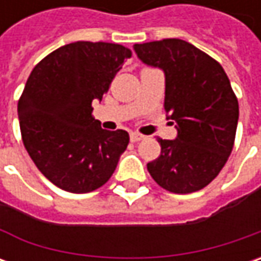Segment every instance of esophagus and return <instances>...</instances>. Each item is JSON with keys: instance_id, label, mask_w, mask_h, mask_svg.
<instances>
[{"instance_id": "34e87169", "label": "esophagus", "mask_w": 261, "mask_h": 261, "mask_svg": "<svg viewBox=\"0 0 261 261\" xmlns=\"http://www.w3.org/2000/svg\"><path fill=\"white\" fill-rule=\"evenodd\" d=\"M144 138H145V136L138 134V132H132V134H130V142H139V141H142Z\"/></svg>"}]
</instances>
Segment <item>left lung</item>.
I'll return each instance as SVG.
<instances>
[{"instance_id": "obj_1", "label": "left lung", "mask_w": 261, "mask_h": 261, "mask_svg": "<svg viewBox=\"0 0 261 261\" xmlns=\"http://www.w3.org/2000/svg\"><path fill=\"white\" fill-rule=\"evenodd\" d=\"M138 58L166 74L164 109L177 127L174 141L156 138L160 156L148 163L151 177L171 193L207 186L234 148L238 100L224 68L181 39L134 46Z\"/></svg>"}]
</instances>
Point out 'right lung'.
I'll use <instances>...</instances> for the list:
<instances>
[{"instance_id":"obj_1","label":"right lung","mask_w":261,"mask_h":261,"mask_svg":"<svg viewBox=\"0 0 261 261\" xmlns=\"http://www.w3.org/2000/svg\"><path fill=\"white\" fill-rule=\"evenodd\" d=\"M132 50L117 43L74 42L33 68L18 100L24 148L49 181L71 193L107 183L129 144L126 130H106L93 100L109 91Z\"/></svg>"}]
</instances>
